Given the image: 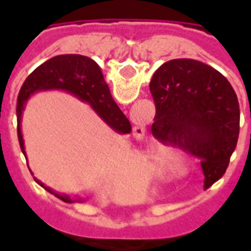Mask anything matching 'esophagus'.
<instances>
[{
	"mask_svg": "<svg viewBox=\"0 0 251 251\" xmlns=\"http://www.w3.org/2000/svg\"><path fill=\"white\" fill-rule=\"evenodd\" d=\"M137 129H140L138 131H144V130H142V127H137ZM138 136H140V134H138Z\"/></svg>",
	"mask_w": 251,
	"mask_h": 251,
	"instance_id": "esophagus-1",
	"label": "esophagus"
}]
</instances>
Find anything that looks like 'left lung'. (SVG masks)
<instances>
[{
  "label": "left lung",
  "instance_id": "1",
  "mask_svg": "<svg viewBox=\"0 0 251 251\" xmlns=\"http://www.w3.org/2000/svg\"><path fill=\"white\" fill-rule=\"evenodd\" d=\"M152 134L200 158L204 187L226 172L239 134V103L221 72L192 59L164 63L151 80Z\"/></svg>",
  "mask_w": 251,
  "mask_h": 251
}]
</instances>
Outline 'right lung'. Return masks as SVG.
<instances>
[{
    "label": "right lung",
    "mask_w": 251,
    "mask_h": 251,
    "mask_svg": "<svg viewBox=\"0 0 251 251\" xmlns=\"http://www.w3.org/2000/svg\"><path fill=\"white\" fill-rule=\"evenodd\" d=\"M51 90L66 91L76 97L79 100L88 103L91 109L100 117V120H103L104 124L117 133L129 134L131 131L130 122L121 111L118 104L114 102L110 94L109 86L104 82L102 71L97 62H94L91 57L82 56V55H59L37 67L26 77V80L20 90L19 100H17V134H19L20 147L25 154V158H26V153H25L23 131H21V120H23L25 104L36 93L51 91ZM33 179L48 192H51L66 203L83 201V199H71L68 195L59 194L50 187H47L44 183H41L40 180H37L36 177Z\"/></svg>",
    "instance_id": "add662e5"
}]
</instances>
